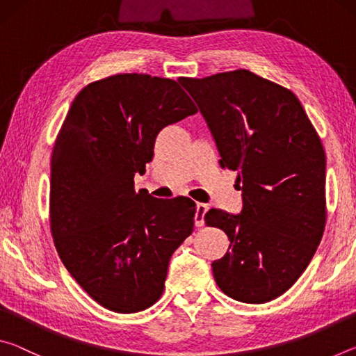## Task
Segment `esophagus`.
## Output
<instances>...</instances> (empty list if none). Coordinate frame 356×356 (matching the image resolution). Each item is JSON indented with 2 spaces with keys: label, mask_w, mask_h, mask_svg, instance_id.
<instances>
[{
  "label": "esophagus",
  "mask_w": 356,
  "mask_h": 356,
  "mask_svg": "<svg viewBox=\"0 0 356 356\" xmlns=\"http://www.w3.org/2000/svg\"><path fill=\"white\" fill-rule=\"evenodd\" d=\"M207 204H202V202H197L196 204V213H195V225L197 227H202L204 226V216L207 213Z\"/></svg>",
  "instance_id": "obj_1"
}]
</instances>
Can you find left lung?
Listing matches in <instances>:
<instances>
[{"mask_svg": "<svg viewBox=\"0 0 356 356\" xmlns=\"http://www.w3.org/2000/svg\"><path fill=\"white\" fill-rule=\"evenodd\" d=\"M179 81L200 106L221 155L237 171L243 209H210L227 252L212 262L216 284L243 303H267L308 267L327 222L325 150L292 91L238 69Z\"/></svg>", "mask_w": 356, "mask_h": 356, "instance_id": "8db88e82", "label": "left lung"}]
</instances>
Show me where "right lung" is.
I'll list each match as a JSON object with an SVG mask.
<instances>
[{
  "instance_id": "obj_1",
  "label": "right lung",
  "mask_w": 356,
  "mask_h": 356,
  "mask_svg": "<svg viewBox=\"0 0 356 356\" xmlns=\"http://www.w3.org/2000/svg\"><path fill=\"white\" fill-rule=\"evenodd\" d=\"M197 113L177 81L118 74L83 88L51 154L50 227L64 267L104 308L130 314L161 297L172 252L193 232L190 197L135 191L166 125Z\"/></svg>"
}]
</instances>
